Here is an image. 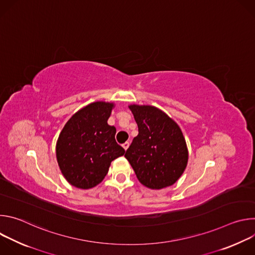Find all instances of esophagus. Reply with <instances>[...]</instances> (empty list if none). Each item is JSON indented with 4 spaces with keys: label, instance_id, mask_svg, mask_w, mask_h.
Returning <instances> with one entry per match:
<instances>
[{
    "label": "esophagus",
    "instance_id": "1",
    "mask_svg": "<svg viewBox=\"0 0 255 255\" xmlns=\"http://www.w3.org/2000/svg\"><path fill=\"white\" fill-rule=\"evenodd\" d=\"M129 145H130V143L127 141V142H125V143H123V144H122V146H123V148H124L125 150H127V149H128V147H129Z\"/></svg>",
    "mask_w": 255,
    "mask_h": 255
}]
</instances>
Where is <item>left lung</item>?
Returning <instances> with one entry per match:
<instances>
[{
	"label": "left lung",
	"mask_w": 255,
	"mask_h": 255,
	"mask_svg": "<svg viewBox=\"0 0 255 255\" xmlns=\"http://www.w3.org/2000/svg\"><path fill=\"white\" fill-rule=\"evenodd\" d=\"M138 125L125 157L140 183L152 190L173 185L185 171L189 152L178 125L153 106L130 105Z\"/></svg>",
	"instance_id": "8db88e82"
}]
</instances>
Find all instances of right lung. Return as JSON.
<instances>
[{"label":"right lung","mask_w":255,"mask_h":255,"mask_svg":"<svg viewBox=\"0 0 255 255\" xmlns=\"http://www.w3.org/2000/svg\"><path fill=\"white\" fill-rule=\"evenodd\" d=\"M113 103L95 102L66 122L56 142V159L68 183L79 189L96 187L111 162L124 155L116 142V128L108 124Z\"/></svg>","instance_id":"add662e5"}]
</instances>
